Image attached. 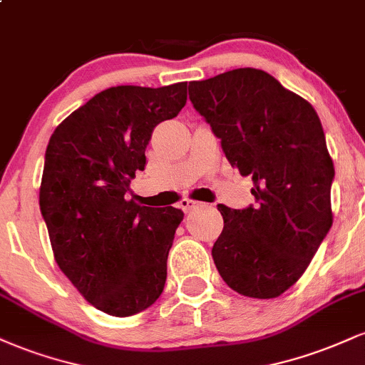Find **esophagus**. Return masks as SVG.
<instances>
[{
    "instance_id": "esophagus-1",
    "label": "esophagus",
    "mask_w": 365,
    "mask_h": 365,
    "mask_svg": "<svg viewBox=\"0 0 365 365\" xmlns=\"http://www.w3.org/2000/svg\"><path fill=\"white\" fill-rule=\"evenodd\" d=\"M199 206H200V202H197V200H190V199L180 200V207H182L185 212L194 211V209H197Z\"/></svg>"
}]
</instances>
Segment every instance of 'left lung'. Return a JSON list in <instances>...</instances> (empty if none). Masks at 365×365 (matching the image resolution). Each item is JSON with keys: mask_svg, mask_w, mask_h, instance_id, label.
I'll return each mask as SVG.
<instances>
[{"mask_svg": "<svg viewBox=\"0 0 365 365\" xmlns=\"http://www.w3.org/2000/svg\"><path fill=\"white\" fill-rule=\"evenodd\" d=\"M230 165L254 182L255 206L217 204L225 226L212 259L232 290L274 299L304 274L333 225L334 166L311 103L273 75L237 68L188 83Z\"/></svg>", "mask_w": 365, "mask_h": 365, "instance_id": "8db88e82", "label": "left lung"}]
</instances>
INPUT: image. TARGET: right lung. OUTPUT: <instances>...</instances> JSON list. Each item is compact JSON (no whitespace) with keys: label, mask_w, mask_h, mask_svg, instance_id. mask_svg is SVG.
Instances as JSON below:
<instances>
[{"label":"right lung","mask_w":365,"mask_h":365,"mask_svg":"<svg viewBox=\"0 0 365 365\" xmlns=\"http://www.w3.org/2000/svg\"><path fill=\"white\" fill-rule=\"evenodd\" d=\"M185 103L187 82L110 87L66 116L46 149L39 206L54 259L83 299L110 316L145 311L165 288L183 212L139 206L128 192L154 127Z\"/></svg>","instance_id":"add662e5"}]
</instances>
